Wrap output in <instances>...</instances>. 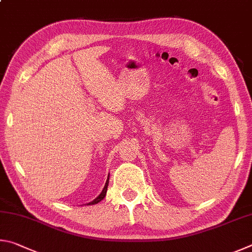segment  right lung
Returning <instances> with one entry per match:
<instances>
[{"label":"right lung","instance_id":"right-lung-1","mask_svg":"<svg viewBox=\"0 0 252 252\" xmlns=\"http://www.w3.org/2000/svg\"><path fill=\"white\" fill-rule=\"evenodd\" d=\"M109 177V176H108ZM108 182H109V178L107 179V182H106V184H105V187H104V189H103V191L100 192V195L96 198V199H94L93 201H91L90 204H87V205H95V204H98L99 201H101L105 198V196H106V192H107V187H108Z\"/></svg>","mask_w":252,"mask_h":252}]
</instances>
